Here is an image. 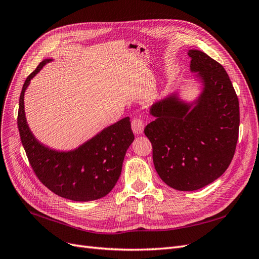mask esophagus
Segmentation results:
<instances>
[{
	"label": "esophagus",
	"instance_id": "1",
	"mask_svg": "<svg viewBox=\"0 0 259 259\" xmlns=\"http://www.w3.org/2000/svg\"><path fill=\"white\" fill-rule=\"evenodd\" d=\"M144 127H145V123L142 119H140V117H135V119L132 121V130L136 135L143 134Z\"/></svg>",
	"mask_w": 259,
	"mask_h": 259
}]
</instances>
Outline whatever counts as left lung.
Returning <instances> with one entry per match:
<instances>
[{
    "instance_id": "obj_1",
    "label": "left lung",
    "mask_w": 259,
    "mask_h": 259,
    "mask_svg": "<svg viewBox=\"0 0 259 259\" xmlns=\"http://www.w3.org/2000/svg\"><path fill=\"white\" fill-rule=\"evenodd\" d=\"M190 69L203 91L195 106L176 95L155 103V120L145 127L160 178L170 188L193 191L213 183L228 168L239 138V99L224 67L197 50L188 52Z\"/></svg>"
}]
</instances>
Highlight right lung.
<instances>
[{
  "label": "right lung",
  "instance_id": "1",
  "mask_svg": "<svg viewBox=\"0 0 259 259\" xmlns=\"http://www.w3.org/2000/svg\"><path fill=\"white\" fill-rule=\"evenodd\" d=\"M51 59L43 60L22 86L17 124L21 144L40 182L55 194L77 202L104 198L119 179L125 153L134 140L130 117L101 131L75 150L59 152L41 145L25 116L23 95L30 80Z\"/></svg>",
  "mask_w": 259,
  "mask_h": 259
}]
</instances>
